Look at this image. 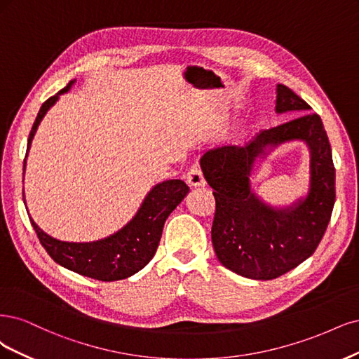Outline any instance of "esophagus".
<instances>
[{"instance_id":"esophagus-1","label":"esophagus","mask_w":359,"mask_h":359,"mask_svg":"<svg viewBox=\"0 0 359 359\" xmlns=\"http://www.w3.org/2000/svg\"><path fill=\"white\" fill-rule=\"evenodd\" d=\"M184 180H187V183H188V187L189 188H203L204 184H205V180H204V177H203V172H201V170L198 168V167H191L189 170H188V172H187V176H184Z\"/></svg>"}]
</instances>
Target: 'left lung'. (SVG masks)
<instances>
[{
  "label": "left lung",
  "mask_w": 359,
  "mask_h": 359,
  "mask_svg": "<svg viewBox=\"0 0 359 359\" xmlns=\"http://www.w3.org/2000/svg\"><path fill=\"white\" fill-rule=\"evenodd\" d=\"M307 110L309 104L287 86H276L277 114ZM291 141L309 149L308 192L289 205H270L252 191L251 180L277 147ZM200 165L215 191L212 243L224 267L248 279L270 280L313 255L335 201L331 146L316 113L262 131L245 147L210 149Z\"/></svg>",
  "instance_id": "8db88e82"
}]
</instances>
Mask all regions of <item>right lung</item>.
<instances>
[{
	"mask_svg": "<svg viewBox=\"0 0 359 359\" xmlns=\"http://www.w3.org/2000/svg\"><path fill=\"white\" fill-rule=\"evenodd\" d=\"M74 83L76 79L57 92L56 95L43 102L28 137L27 156L24 161V175L32 138L37 133L40 122L46 116V113L50 110V107L55 106L60 97L62 94H67ZM188 194L189 188L187 187V183L179 179L156 183L146 194L143 203L138 207L137 213L133 216L128 224L118 229L116 233L95 241L74 243L57 240L49 234H46L34 222L31 216L29 221L34 229H36L43 248L56 264L62 265L67 270H72L77 274L90 277V279L95 280H122L144 269L149 261L154 258L161 236H163V228L167 217ZM24 203L27 207L25 192Z\"/></svg>",
	"mask_w": 359,
	"mask_h": 359,
	"instance_id": "obj_1",
	"label": "right lung"
}]
</instances>
